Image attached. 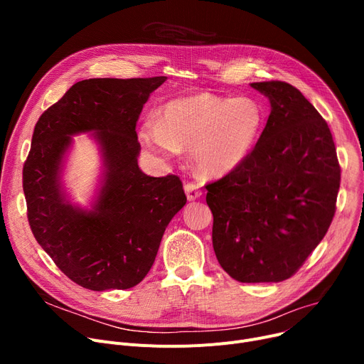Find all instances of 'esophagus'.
<instances>
[{
    "instance_id": "1",
    "label": "esophagus",
    "mask_w": 364,
    "mask_h": 364,
    "mask_svg": "<svg viewBox=\"0 0 364 364\" xmlns=\"http://www.w3.org/2000/svg\"><path fill=\"white\" fill-rule=\"evenodd\" d=\"M184 190H186V196H187L188 200H196V199H199L202 196L200 188L195 183H187L184 186Z\"/></svg>"
}]
</instances>
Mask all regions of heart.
<instances>
[{"mask_svg":"<svg viewBox=\"0 0 364 364\" xmlns=\"http://www.w3.org/2000/svg\"><path fill=\"white\" fill-rule=\"evenodd\" d=\"M261 127L262 110L255 100L195 92L166 103L161 121L146 119L139 137L144 147L164 158L178 155L181 147L192 149L196 168L218 177L247 158Z\"/></svg>","mask_w":364,"mask_h":364,"instance_id":"heart-1","label":"heart"}]
</instances>
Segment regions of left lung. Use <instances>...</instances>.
<instances>
[{
  "mask_svg": "<svg viewBox=\"0 0 364 364\" xmlns=\"http://www.w3.org/2000/svg\"><path fill=\"white\" fill-rule=\"evenodd\" d=\"M272 105L247 158L206 184L220 265L242 283L294 276L326 235L341 166L332 132L302 92L283 81L254 82Z\"/></svg>",
  "mask_w": 364,
  "mask_h": 364,
  "instance_id": "left-lung-1",
  "label": "left lung"
}]
</instances>
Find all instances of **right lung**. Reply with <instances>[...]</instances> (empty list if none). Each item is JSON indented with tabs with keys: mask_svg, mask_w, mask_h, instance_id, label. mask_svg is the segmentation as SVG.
Wrapping results in <instances>:
<instances>
[{
	"mask_svg": "<svg viewBox=\"0 0 364 364\" xmlns=\"http://www.w3.org/2000/svg\"><path fill=\"white\" fill-rule=\"evenodd\" d=\"M166 76L92 78L73 84L38 119L23 165L31 230L72 282L91 291L129 289L155 262L164 232L186 205L177 176L150 177L139 168L136 125L150 92ZM94 132L104 180L92 210L63 193L61 162L71 136Z\"/></svg>",
	"mask_w": 364,
	"mask_h": 364,
	"instance_id": "right-lung-1",
	"label": "right lung"
}]
</instances>
